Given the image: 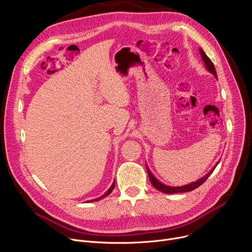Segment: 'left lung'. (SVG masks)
Instances as JSON below:
<instances>
[{
  "mask_svg": "<svg viewBox=\"0 0 252 252\" xmlns=\"http://www.w3.org/2000/svg\"><path fill=\"white\" fill-rule=\"evenodd\" d=\"M199 51H200L201 58H202V60H203L204 64H205V66H206L207 70H208L210 73H213L216 77H218V75H217V71H216V68H215V65H214V63L211 62V60L206 56V54H205V53L203 52V50H202V49H199ZM218 163H219V162H218ZM218 163H217V165H218ZM217 165H216V166H217ZM216 166H215L213 169H211L207 175H205L203 178H201V179H199V180H197L196 182L190 183V184H188V185H185V186H182V187H170V186H166V185H164V184H162L161 182L158 181V180H157V179L152 175V173L150 171L149 167L147 166V164H146V169H147V173H148L149 180H150L151 184L153 185V187H154L155 189H157L158 191H160V192H163V193H165V194H175V193L189 192V191L195 190L196 188H198L199 186H201V185H202V184L207 180V178L211 175V173H213V171L215 170Z\"/></svg>",
  "mask_w": 252,
  "mask_h": 252,
  "instance_id": "8db88e82",
  "label": "left lung"
}]
</instances>
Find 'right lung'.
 Here are the masks:
<instances>
[{
    "label": "right lung",
    "instance_id": "obj_1",
    "mask_svg": "<svg viewBox=\"0 0 252 252\" xmlns=\"http://www.w3.org/2000/svg\"><path fill=\"white\" fill-rule=\"evenodd\" d=\"M114 186H115V181L113 182V184L111 185V187L107 190V191H106V193L105 194H103L101 197H98V198H96V199H93V200H89V202H94V201H99V200H101L102 199V198H104V197H106V196H108L111 192H112V190L114 189Z\"/></svg>",
    "mask_w": 252,
    "mask_h": 252
}]
</instances>
